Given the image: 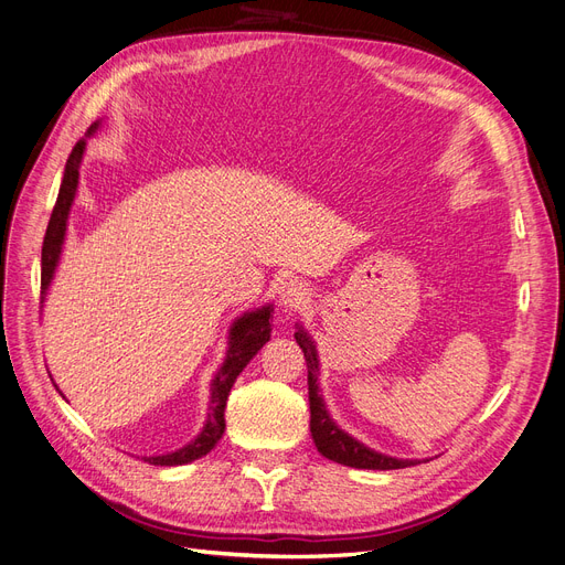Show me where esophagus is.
Listing matches in <instances>:
<instances>
[{"instance_id": "obj_1", "label": "esophagus", "mask_w": 565, "mask_h": 565, "mask_svg": "<svg viewBox=\"0 0 565 565\" xmlns=\"http://www.w3.org/2000/svg\"><path fill=\"white\" fill-rule=\"evenodd\" d=\"M309 288L300 279H288L279 288V302L290 311L302 309L309 302Z\"/></svg>"}]
</instances>
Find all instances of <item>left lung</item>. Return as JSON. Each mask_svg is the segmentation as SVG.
<instances>
[{
	"mask_svg": "<svg viewBox=\"0 0 565 565\" xmlns=\"http://www.w3.org/2000/svg\"><path fill=\"white\" fill-rule=\"evenodd\" d=\"M296 342L300 344L305 361H307V384H309V412H311V422L309 430L311 437H315L317 449L330 458V461H338L342 466L351 468H365V470H398L407 466H416L414 461H401V458H391L384 454L372 451L363 447L359 440H353L344 430H340L326 412V405L319 395V361H317V349L307 338V332L298 330L296 332Z\"/></svg>",
	"mask_w": 565,
	"mask_h": 565,
	"instance_id": "1",
	"label": "left lung"
}]
</instances>
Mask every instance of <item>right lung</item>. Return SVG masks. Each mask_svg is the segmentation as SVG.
Listing matches in <instances>:
<instances>
[{
	"instance_id": "right-lung-1",
	"label": "right lung",
	"mask_w": 565,
	"mask_h": 565,
	"mask_svg": "<svg viewBox=\"0 0 565 565\" xmlns=\"http://www.w3.org/2000/svg\"><path fill=\"white\" fill-rule=\"evenodd\" d=\"M95 128H97V122L90 125L88 132H95ZM83 149H86V139H78L67 158L65 177H62L57 202L53 206V214H51V221L46 227V235H44V246H41V302H44L46 288L53 279L62 242H65L67 216H70V206L74 202V195H76L78 164L83 158ZM269 317H271V307H263L258 311H250V315H244L242 319H237L233 330H230L227 359L212 382V401H209V414H206V424H204L202 433L183 449H179L174 454H164V456H149L146 461L153 466H183V463L195 461V458L206 456L216 447V443L221 440V435L225 430L223 412H225V401L230 395V388H233L235 380L239 377V372L246 367V363L254 359L260 351V347L269 340V332H271Z\"/></svg>"
}]
</instances>
